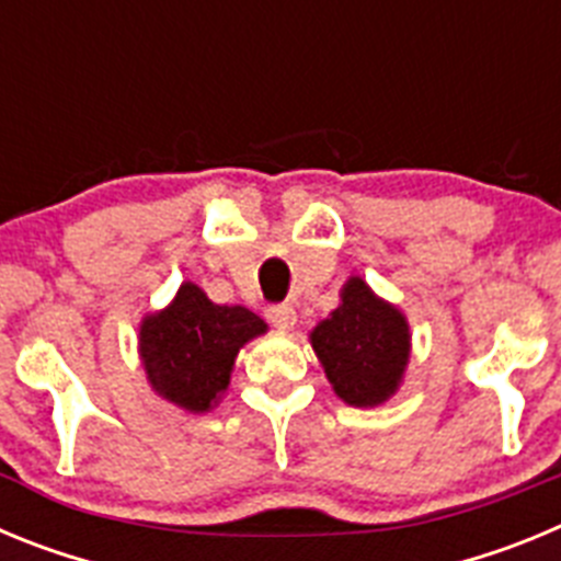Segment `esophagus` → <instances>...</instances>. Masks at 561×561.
Listing matches in <instances>:
<instances>
[{
    "label": "esophagus",
    "instance_id": "esophagus-1",
    "mask_svg": "<svg viewBox=\"0 0 561 561\" xmlns=\"http://www.w3.org/2000/svg\"><path fill=\"white\" fill-rule=\"evenodd\" d=\"M266 320H270L275 329L280 331H289L295 329V320H297V311L291 304H275V306H266Z\"/></svg>",
    "mask_w": 561,
    "mask_h": 561
}]
</instances>
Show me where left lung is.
Segmentation results:
<instances>
[{
  "label": "left lung",
  "mask_w": 561,
  "mask_h": 561,
  "mask_svg": "<svg viewBox=\"0 0 561 561\" xmlns=\"http://www.w3.org/2000/svg\"><path fill=\"white\" fill-rule=\"evenodd\" d=\"M410 323L399 306L359 275L340 289V306L309 331L331 390L351 408H379L399 393L410 365Z\"/></svg>",
  "instance_id": "left-lung-1"
}]
</instances>
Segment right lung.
<instances>
[{
  "instance_id": "obj_1",
  "label": "right lung",
  "mask_w": 561,
  "mask_h": 561,
  "mask_svg": "<svg viewBox=\"0 0 561 561\" xmlns=\"http://www.w3.org/2000/svg\"><path fill=\"white\" fill-rule=\"evenodd\" d=\"M270 325L244 306L213 304L193 280L171 304L142 317L137 354L151 390L185 413H210L230 388L238 351Z\"/></svg>"
}]
</instances>
